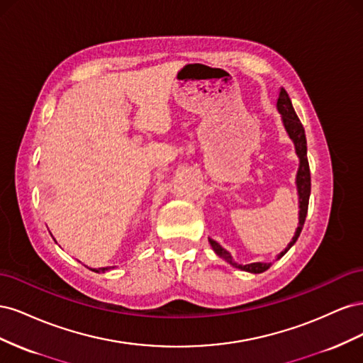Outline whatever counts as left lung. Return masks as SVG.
I'll return each mask as SVG.
<instances>
[{
	"mask_svg": "<svg viewBox=\"0 0 363 363\" xmlns=\"http://www.w3.org/2000/svg\"><path fill=\"white\" fill-rule=\"evenodd\" d=\"M277 108L281 113L284 128H286L289 138L294 140L296 155H298V157H300V168H298V174H296V188H298V195H300V224H298V227H296V232L291 240V244L279 255V259H280L286 255L288 250L296 242V239H298L301 230H303L306 215H307V207H309V196H311V168H309V160H307V142H306V133H304L303 124H301L300 118L296 116V113L294 111L288 92L284 91L283 87H281L279 100H277ZM208 242H211L213 251L219 257L227 260L230 265H233L235 268L260 274L271 267V263H260V262L250 263V265H239V263H236L233 260L232 255H230V252L227 250H224L218 242H215L213 239H208Z\"/></svg>",
	"mask_w": 363,
	"mask_h": 363,
	"instance_id": "obj_1",
	"label": "left lung"
}]
</instances>
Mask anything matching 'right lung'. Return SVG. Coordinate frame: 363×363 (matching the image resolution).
Returning a JSON list of instances; mask_svg holds the SVG:
<instances>
[{"instance_id": "obj_1", "label": "right lung", "mask_w": 363, "mask_h": 363, "mask_svg": "<svg viewBox=\"0 0 363 363\" xmlns=\"http://www.w3.org/2000/svg\"><path fill=\"white\" fill-rule=\"evenodd\" d=\"M107 268H100V269H92V271H95V272H104Z\"/></svg>"}]
</instances>
